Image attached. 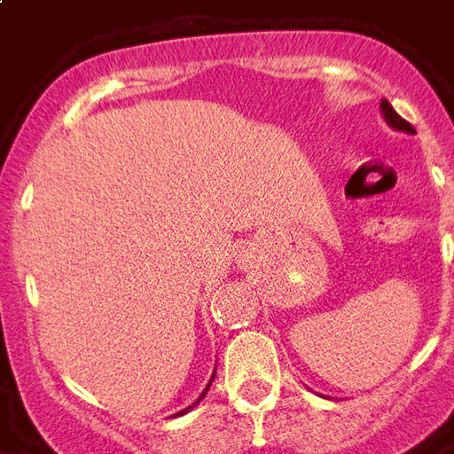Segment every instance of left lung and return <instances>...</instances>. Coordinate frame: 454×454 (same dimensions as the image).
I'll return each instance as SVG.
<instances>
[{
  "instance_id": "1",
  "label": "left lung",
  "mask_w": 454,
  "mask_h": 454,
  "mask_svg": "<svg viewBox=\"0 0 454 454\" xmlns=\"http://www.w3.org/2000/svg\"><path fill=\"white\" fill-rule=\"evenodd\" d=\"M381 114H384V121H387V123H389L391 129H396V130H406V133H416V129H413V126H411L409 121H403L399 116V114L394 112V109H391V104L387 102V99H381Z\"/></svg>"
}]
</instances>
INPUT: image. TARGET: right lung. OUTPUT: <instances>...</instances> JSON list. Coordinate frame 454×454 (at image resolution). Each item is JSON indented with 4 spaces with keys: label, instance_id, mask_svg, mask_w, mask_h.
<instances>
[{
    "label": "right lung",
    "instance_id": "1",
    "mask_svg": "<svg viewBox=\"0 0 454 454\" xmlns=\"http://www.w3.org/2000/svg\"><path fill=\"white\" fill-rule=\"evenodd\" d=\"M211 381H214V377H211ZM211 381H208V384H207V389L201 391V396H199V399H197V401H194V403H192V406H189V409H194V406H197L199 401H201V399H204V396H207V391H208V387H211ZM189 409H184V411H179V413H175V416H182V413H187V411H189Z\"/></svg>",
    "mask_w": 454,
    "mask_h": 454
}]
</instances>
